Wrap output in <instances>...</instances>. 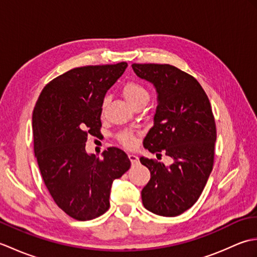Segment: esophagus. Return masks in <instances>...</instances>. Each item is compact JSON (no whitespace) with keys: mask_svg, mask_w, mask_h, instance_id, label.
<instances>
[{"mask_svg":"<svg viewBox=\"0 0 257 257\" xmlns=\"http://www.w3.org/2000/svg\"><path fill=\"white\" fill-rule=\"evenodd\" d=\"M128 157H129V159H130V161H132L133 165H136V163H138L139 158H138L137 156H136V155H134V154H129V155H128Z\"/></svg>","mask_w":257,"mask_h":257,"instance_id":"1","label":"esophagus"}]
</instances>
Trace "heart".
Segmentation results:
<instances>
[{
	"label": "heart",
	"instance_id": "heart-1",
	"mask_svg": "<svg viewBox=\"0 0 257 257\" xmlns=\"http://www.w3.org/2000/svg\"><path fill=\"white\" fill-rule=\"evenodd\" d=\"M122 96L124 99L128 101V103L133 108L137 107L138 105H146L149 100V91L147 90L145 86H143L136 81H129L122 87ZM107 98H105L102 101V109H105L107 105ZM117 139L120 144H121L125 148H134L137 144V137L136 135L130 132V130H124L121 132L118 136Z\"/></svg>",
	"mask_w": 257,
	"mask_h": 257
}]
</instances>
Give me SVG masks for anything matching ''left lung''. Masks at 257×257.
Returning a JSON list of instances; mask_svg holds the SVG:
<instances>
[{"mask_svg": "<svg viewBox=\"0 0 257 257\" xmlns=\"http://www.w3.org/2000/svg\"><path fill=\"white\" fill-rule=\"evenodd\" d=\"M138 77L154 84L158 106L154 127L144 146L169 167L140 158L151 178L141 191L144 206L162 216H177L192 206L203 191L214 162L216 127L211 103L193 76L169 64H133Z\"/></svg>", "mask_w": 257, "mask_h": 257, "instance_id": "1", "label": "left lung"}]
</instances>
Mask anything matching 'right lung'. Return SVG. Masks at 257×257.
Returning a JSON list of instances; mask_svg holds the SVG:
<instances>
[{
  "instance_id": "obj_1",
  "label": "right lung",
  "mask_w": 257,
  "mask_h": 257,
  "mask_svg": "<svg viewBox=\"0 0 257 257\" xmlns=\"http://www.w3.org/2000/svg\"><path fill=\"white\" fill-rule=\"evenodd\" d=\"M127 66L121 62L70 69L43 88L33 111L42 178L58 207L75 220L103 214L110 206L112 181L132 165L114 147L102 152V159L85 150L88 135H101L103 98Z\"/></svg>"
}]
</instances>
